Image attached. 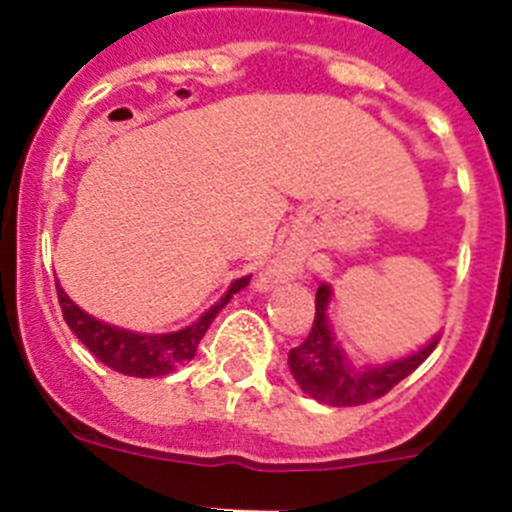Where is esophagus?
Masks as SVG:
<instances>
[{
  "label": "esophagus",
  "instance_id": "obj_1",
  "mask_svg": "<svg viewBox=\"0 0 512 512\" xmlns=\"http://www.w3.org/2000/svg\"><path fill=\"white\" fill-rule=\"evenodd\" d=\"M279 277H282V271H274V274H269V279H271V282H277Z\"/></svg>",
  "mask_w": 512,
  "mask_h": 512
}]
</instances>
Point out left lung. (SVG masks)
<instances>
[{
    "label": "left lung",
    "mask_w": 512,
    "mask_h": 512,
    "mask_svg": "<svg viewBox=\"0 0 512 512\" xmlns=\"http://www.w3.org/2000/svg\"><path fill=\"white\" fill-rule=\"evenodd\" d=\"M328 302L330 287L320 284L315 295V323H312L310 336L289 351V372L297 379L302 392L333 408H354V405H366L387 395L397 382L413 374L441 341V336H436L405 359L359 369L348 361L343 348L330 333Z\"/></svg>",
    "instance_id": "1"
}]
</instances>
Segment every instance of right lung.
I'll use <instances>...</instances> for the list:
<instances>
[{"mask_svg":"<svg viewBox=\"0 0 512 512\" xmlns=\"http://www.w3.org/2000/svg\"><path fill=\"white\" fill-rule=\"evenodd\" d=\"M248 282H251V277L235 279V282L230 284L228 292L223 295V300H217L200 320H194L192 325H187V328L182 330H174V333H135V330H125L117 328V325L102 323V320L87 315L79 305H74L71 297L63 292L58 282L56 289L66 325L74 330L76 338H79L104 366H110V369H115V372L120 374H128V377L148 379L164 377V374H171L174 369H179V366H184L187 361H192L194 354H197V346H200L202 336L207 333V328L212 325L217 312L223 310L230 302V297H233L235 292H241Z\"/></svg>","mask_w":512,"mask_h":512,"instance_id":"1","label":"right lung"}]
</instances>
